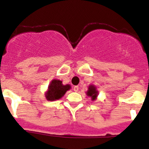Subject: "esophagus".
Segmentation results:
<instances>
[{"mask_svg":"<svg viewBox=\"0 0 149 149\" xmlns=\"http://www.w3.org/2000/svg\"><path fill=\"white\" fill-rule=\"evenodd\" d=\"M73 90H74V91L77 92V91H78V90H79V87L77 86H74V88H73Z\"/></svg>","mask_w":149,"mask_h":149,"instance_id":"obj_1","label":"esophagus"}]
</instances>
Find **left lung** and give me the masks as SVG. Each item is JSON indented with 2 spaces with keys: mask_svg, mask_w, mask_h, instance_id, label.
<instances>
[{
  "mask_svg": "<svg viewBox=\"0 0 149 149\" xmlns=\"http://www.w3.org/2000/svg\"><path fill=\"white\" fill-rule=\"evenodd\" d=\"M86 93L88 97H90L91 98L92 101H94L97 99L99 91H97V87L94 85H89L88 88V91L86 92Z\"/></svg>",
  "mask_w": 149,
  "mask_h": 149,
  "instance_id": "8db88e82",
  "label": "left lung"
}]
</instances>
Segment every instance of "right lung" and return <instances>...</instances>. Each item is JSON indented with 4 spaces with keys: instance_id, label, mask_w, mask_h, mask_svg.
I'll use <instances>...</instances> for the list:
<instances>
[{
    "instance_id": "1",
    "label": "right lung",
    "mask_w": 149,
    "mask_h": 149,
    "mask_svg": "<svg viewBox=\"0 0 149 149\" xmlns=\"http://www.w3.org/2000/svg\"><path fill=\"white\" fill-rule=\"evenodd\" d=\"M70 88L71 86L69 84L63 85L61 80L54 79L51 80L48 86L47 90L45 92V97L48 101L60 100Z\"/></svg>"
}]
</instances>
